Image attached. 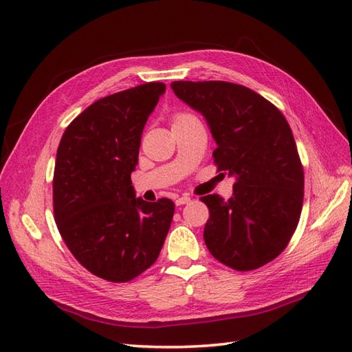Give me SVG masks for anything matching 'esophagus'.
Segmentation results:
<instances>
[{"label": "esophagus", "instance_id": "1", "mask_svg": "<svg viewBox=\"0 0 352 352\" xmlns=\"http://www.w3.org/2000/svg\"><path fill=\"white\" fill-rule=\"evenodd\" d=\"M175 202H176V206H184V204H188V202H190V197H189V195L177 197Z\"/></svg>", "mask_w": 352, "mask_h": 352}]
</instances>
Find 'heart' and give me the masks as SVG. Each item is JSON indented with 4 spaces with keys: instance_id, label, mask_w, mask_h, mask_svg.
Returning a JSON list of instances; mask_svg holds the SVG:
<instances>
[{
    "instance_id": "1",
    "label": "heart",
    "mask_w": 352,
    "mask_h": 352,
    "mask_svg": "<svg viewBox=\"0 0 352 352\" xmlns=\"http://www.w3.org/2000/svg\"><path fill=\"white\" fill-rule=\"evenodd\" d=\"M188 116H189V114H177V116L175 117V122H176V120H180V119H185V117H188Z\"/></svg>"
}]
</instances>
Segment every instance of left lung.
<instances>
[{"label": "left lung", "mask_w": 352, "mask_h": 352, "mask_svg": "<svg viewBox=\"0 0 352 352\" xmlns=\"http://www.w3.org/2000/svg\"><path fill=\"white\" fill-rule=\"evenodd\" d=\"M170 87L204 116L219 172L235 177L228 201L201 198L210 210L207 248L230 269H258L286 248L301 216L304 170L291 127L270 101L242 85L176 80Z\"/></svg>", "instance_id": "obj_1"}]
</instances>
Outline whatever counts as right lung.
Listing matches in <instances>:
<instances>
[{"mask_svg":"<svg viewBox=\"0 0 352 352\" xmlns=\"http://www.w3.org/2000/svg\"><path fill=\"white\" fill-rule=\"evenodd\" d=\"M164 92V83L150 82L95 101L58 145V232L74 258L109 282H129L151 267L172 225L175 202L136 198L131 180L144 126Z\"/></svg>","mask_w":352,"mask_h":352,"instance_id":"add662e5","label":"right lung"}]
</instances>
